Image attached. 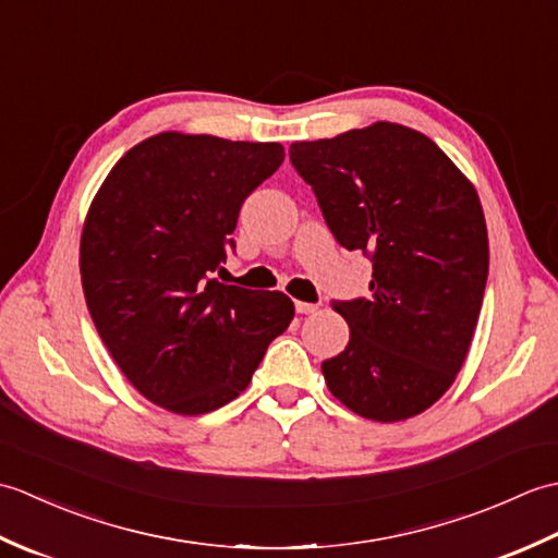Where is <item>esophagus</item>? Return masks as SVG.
Here are the masks:
<instances>
[{
	"mask_svg": "<svg viewBox=\"0 0 558 558\" xmlns=\"http://www.w3.org/2000/svg\"><path fill=\"white\" fill-rule=\"evenodd\" d=\"M294 310H298V314H316L318 306L316 304H310V302H294Z\"/></svg>",
	"mask_w": 558,
	"mask_h": 558,
	"instance_id": "esophagus-1",
	"label": "esophagus"
}]
</instances>
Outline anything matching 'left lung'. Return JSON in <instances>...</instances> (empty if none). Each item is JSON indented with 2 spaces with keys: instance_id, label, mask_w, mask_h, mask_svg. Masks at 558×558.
Segmentation results:
<instances>
[{
  "instance_id": "8db88e82",
  "label": "left lung",
  "mask_w": 558,
  "mask_h": 558,
  "mask_svg": "<svg viewBox=\"0 0 558 558\" xmlns=\"http://www.w3.org/2000/svg\"><path fill=\"white\" fill-rule=\"evenodd\" d=\"M336 240L372 254V298L333 302L350 342L328 390L374 422L429 410L470 352L489 276L477 189L429 136L396 122L290 146Z\"/></svg>"
}]
</instances>
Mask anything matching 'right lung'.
Returning <instances> with one entry per match:
<instances>
[{"label": "right lung", "mask_w": 558, "mask_h": 558, "mask_svg": "<svg viewBox=\"0 0 558 558\" xmlns=\"http://www.w3.org/2000/svg\"><path fill=\"white\" fill-rule=\"evenodd\" d=\"M280 144L162 132L129 148L93 196L78 266L105 348L158 408L228 405L294 318L282 292L222 286L244 198L280 168Z\"/></svg>", "instance_id": "right-lung-1"}]
</instances>
